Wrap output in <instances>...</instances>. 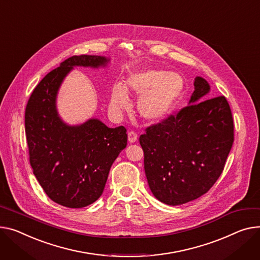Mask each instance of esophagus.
I'll return each instance as SVG.
<instances>
[{"mask_svg": "<svg viewBox=\"0 0 260 260\" xmlns=\"http://www.w3.org/2000/svg\"><path fill=\"white\" fill-rule=\"evenodd\" d=\"M128 141L131 142V143H134V142H136L137 140H138V135H137V133H135V132H133V131H131V132H128Z\"/></svg>", "mask_w": 260, "mask_h": 260, "instance_id": "1", "label": "esophagus"}]
</instances>
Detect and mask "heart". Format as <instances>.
Wrapping results in <instances>:
<instances>
[{"mask_svg":"<svg viewBox=\"0 0 260 260\" xmlns=\"http://www.w3.org/2000/svg\"><path fill=\"white\" fill-rule=\"evenodd\" d=\"M141 97L138 102L139 114L147 120L164 118L175 107L184 91V79L178 73L164 70H146L129 75L124 85L116 83L111 94L110 108L116 115H121L129 107L128 97Z\"/></svg>","mask_w":260,"mask_h":260,"instance_id":"b5f03b06","label":"heart"}]
</instances>
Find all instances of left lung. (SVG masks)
<instances>
[{
    "instance_id": "1",
    "label": "left lung",
    "mask_w": 260,
    "mask_h": 260,
    "mask_svg": "<svg viewBox=\"0 0 260 260\" xmlns=\"http://www.w3.org/2000/svg\"><path fill=\"white\" fill-rule=\"evenodd\" d=\"M209 90L197 77L189 105L139 138L149 188L164 204L182 205L208 192L226 164L234 141L232 112L224 96L206 100Z\"/></svg>"
}]
</instances>
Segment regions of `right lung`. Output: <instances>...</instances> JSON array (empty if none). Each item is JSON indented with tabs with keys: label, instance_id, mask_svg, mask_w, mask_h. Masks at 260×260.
<instances>
[{
	"label": "right lung",
	"instance_id": "add662e5",
	"mask_svg": "<svg viewBox=\"0 0 260 260\" xmlns=\"http://www.w3.org/2000/svg\"><path fill=\"white\" fill-rule=\"evenodd\" d=\"M108 58L71 56L49 72L34 88L25 111V133L33 174L46 194L69 208L97 201L112 164L126 147L124 126L108 127L98 119L70 126L58 117L55 99L64 76L74 66L98 68Z\"/></svg>",
	"mask_w": 260,
	"mask_h": 260
}]
</instances>
